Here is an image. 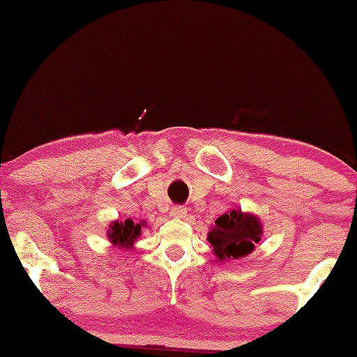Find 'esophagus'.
Instances as JSON below:
<instances>
[{
    "mask_svg": "<svg viewBox=\"0 0 357 357\" xmlns=\"http://www.w3.org/2000/svg\"><path fill=\"white\" fill-rule=\"evenodd\" d=\"M186 208L184 206H181V204H176V206H173L171 208V211H169V215L173 216V218H184V216H186Z\"/></svg>",
    "mask_w": 357,
    "mask_h": 357,
    "instance_id": "1",
    "label": "esophagus"
}]
</instances>
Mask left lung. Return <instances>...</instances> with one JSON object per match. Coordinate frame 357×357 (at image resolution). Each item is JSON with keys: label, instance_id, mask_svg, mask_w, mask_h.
<instances>
[{"label": "left lung", "instance_id": "obj_1", "mask_svg": "<svg viewBox=\"0 0 357 357\" xmlns=\"http://www.w3.org/2000/svg\"><path fill=\"white\" fill-rule=\"evenodd\" d=\"M260 235L261 225L255 216L233 210L215 221V227L208 233V241L221 261L248 255L260 241Z\"/></svg>", "mask_w": 357, "mask_h": 357}]
</instances>
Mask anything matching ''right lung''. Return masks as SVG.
Returning a JSON list of instances; mask_svg holds the SVG:
<instances>
[{"label":"right lung","mask_w":357,"mask_h":357,"mask_svg":"<svg viewBox=\"0 0 357 357\" xmlns=\"http://www.w3.org/2000/svg\"><path fill=\"white\" fill-rule=\"evenodd\" d=\"M141 227L142 223H134L132 220L116 221V223L110 225L109 240L112 241L114 245H119V247L122 248H130L134 240L141 235Z\"/></svg>","instance_id":"add662e5"}]
</instances>
